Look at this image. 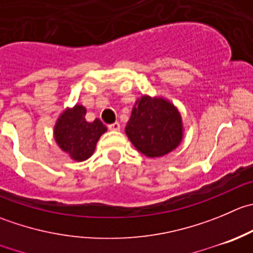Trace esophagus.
<instances>
[{"instance_id": "obj_1", "label": "esophagus", "mask_w": 253, "mask_h": 253, "mask_svg": "<svg viewBox=\"0 0 253 253\" xmlns=\"http://www.w3.org/2000/svg\"><path fill=\"white\" fill-rule=\"evenodd\" d=\"M109 129L110 131H120L121 129V125L119 122H114V124L109 125Z\"/></svg>"}]
</instances>
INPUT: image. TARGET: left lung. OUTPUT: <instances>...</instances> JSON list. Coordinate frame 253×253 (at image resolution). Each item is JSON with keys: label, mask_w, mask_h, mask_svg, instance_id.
Here are the masks:
<instances>
[{"label": "left lung", "mask_w": 253, "mask_h": 253, "mask_svg": "<svg viewBox=\"0 0 253 253\" xmlns=\"http://www.w3.org/2000/svg\"><path fill=\"white\" fill-rule=\"evenodd\" d=\"M125 131L137 151L149 158H157L180 144L183 120L170 101L143 95L137 99Z\"/></svg>", "instance_id": "8db88e82"}]
</instances>
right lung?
<instances>
[{"instance_id": "1", "label": "right lung", "mask_w": 253, "mask_h": 253, "mask_svg": "<svg viewBox=\"0 0 253 253\" xmlns=\"http://www.w3.org/2000/svg\"><path fill=\"white\" fill-rule=\"evenodd\" d=\"M85 115L86 109L77 104L61 112L54 126L53 133L56 144L77 162L90 158L99 138L107 131V127L99 119L87 122Z\"/></svg>"}]
</instances>
